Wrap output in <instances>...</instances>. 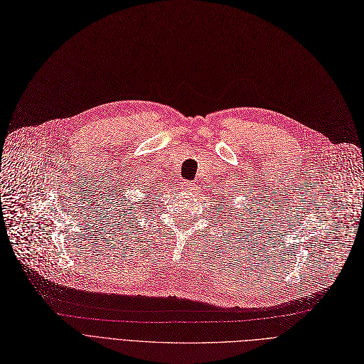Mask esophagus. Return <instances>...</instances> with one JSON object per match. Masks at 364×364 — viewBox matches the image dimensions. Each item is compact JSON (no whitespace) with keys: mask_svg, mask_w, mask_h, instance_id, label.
Wrapping results in <instances>:
<instances>
[{"mask_svg":"<svg viewBox=\"0 0 364 364\" xmlns=\"http://www.w3.org/2000/svg\"><path fill=\"white\" fill-rule=\"evenodd\" d=\"M193 186H194V183H191V182H182V188L183 189H193Z\"/></svg>","mask_w":364,"mask_h":364,"instance_id":"obj_1","label":"esophagus"}]
</instances>
